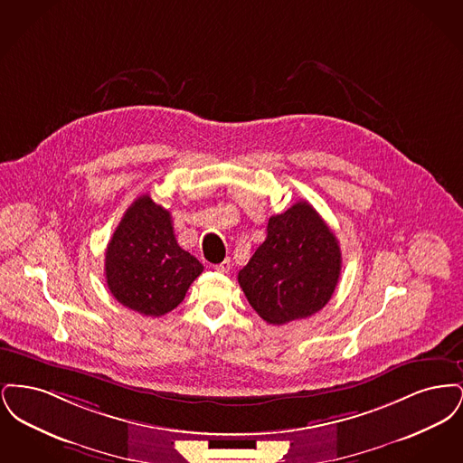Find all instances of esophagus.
I'll return each instance as SVG.
<instances>
[{
  "label": "esophagus",
  "instance_id": "34e87169",
  "mask_svg": "<svg viewBox=\"0 0 463 463\" xmlns=\"http://www.w3.org/2000/svg\"><path fill=\"white\" fill-rule=\"evenodd\" d=\"M213 269L219 270V272H229V269H231V259H225L221 264L213 265Z\"/></svg>",
  "mask_w": 463,
  "mask_h": 463
}]
</instances>
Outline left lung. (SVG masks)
I'll return each mask as SVG.
<instances>
[{
    "mask_svg": "<svg viewBox=\"0 0 463 463\" xmlns=\"http://www.w3.org/2000/svg\"><path fill=\"white\" fill-rule=\"evenodd\" d=\"M342 253L326 222L298 201L267 223V238L238 274L250 306L269 325L306 319L330 302Z\"/></svg>",
    "mask_w": 463,
    "mask_h": 463,
    "instance_id": "left-lung-1",
    "label": "left lung"
}]
</instances>
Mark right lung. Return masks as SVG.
Instances as JSON below:
<instances>
[{
	"label": "right lung",
	"instance_id": "1",
	"mask_svg": "<svg viewBox=\"0 0 463 463\" xmlns=\"http://www.w3.org/2000/svg\"><path fill=\"white\" fill-rule=\"evenodd\" d=\"M201 272L198 259L178 246L170 212L149 194L135 199L106 250L112 297L142 316L159 317L184 300Z\"/></svg>",
	"mask_w": 463,
	"mask_h": 463
}]
</instances>
